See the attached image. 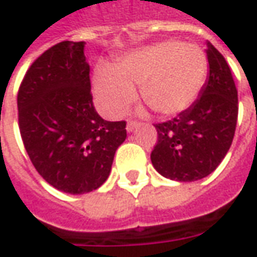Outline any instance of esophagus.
Masks as SVG:
<instances>
[{
  "label": "esophagus",
  "instance_id": "obj_1",
  "mask_svg": "<svg viewBox=\"0 0 257 257\" xmlns=\"http://www.w3.org/2000/svg\"><path fill=\"white\" fill-rule=\"evenodd\" d=\"M139 125H140L139 121H136V120H130V121L127 123V125H125V128H127V132L128 133H132L134 132Z\"/></svg>",
  "mask_w": 257,
  "mask_h": 257
}]
</instances>
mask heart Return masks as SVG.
I'll list each match as a JSON object with an SVG mask.
<instances>
[{
	"instance_id": "1",
	"label": "heart",
	"mask_w": 257,
	"mask_h": 257,
	"mask_svg": "<svg viewBox=\"0 0 257 257\" xmlns=\"http://www.w3.org/2000/svg\"><path fill=\"white\" fill-rule=\"evenodd\" d=\"M208 71L203 49L179 40L147 46L127 54L116 67L100 64L93 77L99 109L117 117L137 96L162 116L179 114L196 102Z\"/></svg>"
}]
</instances>
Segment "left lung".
I'll use <instances>...</instances> for the list:
<instances>
[{
    "label": "left lung",
    "instance_id": "8db88e82",
    "mask_svg": "<svg viewBox=\"0 0 257 257\" xmlns=\"http://www.w3.org/2000/svg\"><path fill=\"white\" fill-rule=\"evenodd\" d=\"M208 78L199 99L172 120L155 124L154 168L176 182H194L215 171L232 144L238 120V91L229 65L207 42Z\"/></svg>",
    "mask_w": 257,
    "mask_h": 257
}]
</instances>
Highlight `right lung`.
I'll return each mask as SVG.
<instances>
[{"label":"right lung","instance_id":"right-lung-1","mask_svg":"<svg viewBox=\"0 0 257 257\" xmlns=\"http://www.w3.org/2000/svg\"><path fill=\"white\" fill-rule=\"evenodd\" d=\"M85 42H61L35 60L18 92L19 130L32 164L57 190L84 194L103 185L127 137L125 121L93 107Z\"/></svg>","mask_w":257,"mask_h":257}]
</instances>
